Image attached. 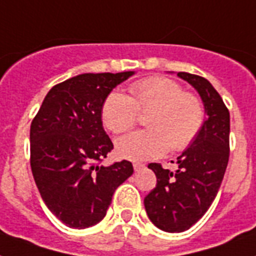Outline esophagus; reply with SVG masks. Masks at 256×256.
Listing matches in <instances>:
<instances>
[{"label":"esophagus","mask_w":256,"mask_h":256,"mask_svg":"<svg viewBox=\"0 0 256 256\" xmlns=\"http://www.w3.org/2000/svg\"><path fill=\"white\" fill-rule=\"evenodd\" d=\"M132 166H134V170H136V171H140L142 168H144V164H134Z\"/></svg>","instance_id":"34e87169"}]
</instances>
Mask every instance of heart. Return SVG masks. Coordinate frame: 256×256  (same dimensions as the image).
I'll return each mask as SVG.
<instances>
[{
    "instance_id": "heart-1",
    "label": "heart",
    "mask_w": 256,
    "mask_h": 256,
    "mask_svg": "<svg viewBox=\"0 0 256 256\" xmlns=\"http://www.w3.org/2000/svg\"><path fill=\"white\" fill-rule=\"evenodd\" d=\"M140 114H148V130L130 132L116 140V152L124 160H156L168 148L183 152L194 144L206 120L202 100L164 77L136 82L130 88V96L108 94L100 112L102 122L114 134L134 128Z\"/></svg>"
}]
</instances>
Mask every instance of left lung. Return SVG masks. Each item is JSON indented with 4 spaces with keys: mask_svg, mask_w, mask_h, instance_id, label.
<instances>
[{
    "mask_svg": "<svg viewBox=\"0 0 256 256\" xmlns=\"http://www.w3.org/2000/svg\"><path fill=\"white\" fill-rule=\"evenodd\" d=\"M202 96L207 118L194 144L176 158L172 172L150 164L156 186L144 196L148 218L158 228L182 232L202 218L218 194L230 156V112L222 96L206 78L179 72Z\"/></svg>",
    "mask_w": 256,
    "mask_h": 256,
    "instance_id": "left-lung-1",
    "label": "left lung"
}]
</instances>
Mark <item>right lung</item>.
Here are the masks:
<instances>
[{
  "instance_id": "1",
  "label": "right lung",
  "mask_w": 256,
  "mask_h": 256,
  "mask_svg": "<svg viewBox=\"0 0 256 256\" xmlns=\"http://www.w3.org/2000/svg\"><path fill=\"white\" fill-rule=\"evenodd\" d=\"M124 73H86L50 88L30 126V166L44 202L66 226L86 228L106 215L114 191L132 174L128 160L100 166L112 152L102 104Z\"/></svg>"
}]
</instances>
